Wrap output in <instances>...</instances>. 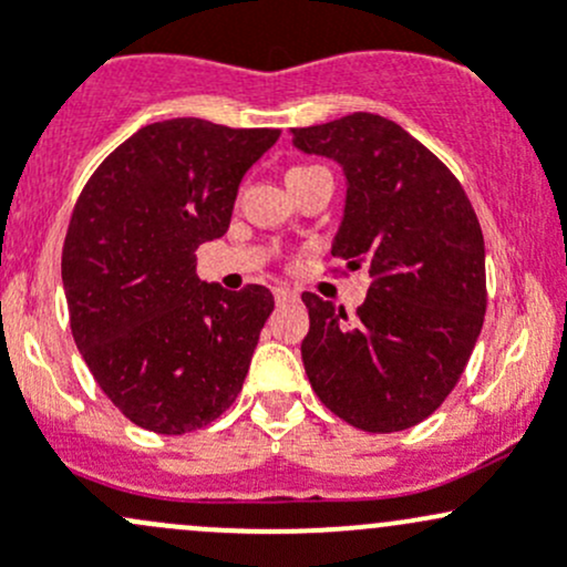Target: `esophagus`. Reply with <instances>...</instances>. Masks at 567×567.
<instances>
[{
  "mask_svg": "<svg viewBox=\"0 0 567 567\" xmlns=\"http://www.w3.org/2000/svg\"><path fill=\"white\" fill-rule=\"evenodd\" d=\"M300 300L295 289H286V286H276V302L278 306H291V302Z\"/></svg>",
  "mask_w": 567,
  "mask_h": 567,
  "instance_id": "obj_1",
  "label": "esophagus"
}]
</instances>
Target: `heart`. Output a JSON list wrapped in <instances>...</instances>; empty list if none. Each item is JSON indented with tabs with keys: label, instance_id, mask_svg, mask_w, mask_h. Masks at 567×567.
<instances>
[{
	"label": "heart",
	"instance_id": "obj_1",
	"mask_svg": "<svg viewBox=\"0 0 567 567\" xmlns=\"http://www.w3.org/2000/svg\"><path fill=\"white\" fill-rule=\"evenodd\" d=\"M295 169H302V167H295ZM289 173H291V169H289Z\"/></svg>",
	"mask_w": 567,
	"mask_h": 567
}]
</instances>
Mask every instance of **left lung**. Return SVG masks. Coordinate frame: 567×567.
Wrapping results in <instances>:
<instances>
[{"instance_id":"obj_1","label":"left lung","mask_w":567,"mask_h":567,"mask_svg":"<svg viewBox=\"0 0 567 567\" xmlns=\"http://www.w3.org/2000/svg\"><path fill=\"white\" fill-rule=\"evenodd\" d=\"M291 145L343 169L332 257L370 276L357 319L302 295L310 386L359 430L413 427L456 386L484 324V235L471 199L446 164L383 115L291 130Z\"/></svg>"}]
</instances>
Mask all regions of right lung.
<instances>
[{
    "label": "right lung",
    "instance_id": "right-lung-1",
    "mask_svg": "<svg viewBox=\"0 0 567 567\" xmlns=\"http://www.w3.org/2000/svg\"><path fill=\"white\" fill-rule=\"evenodd\" d=\"M278 130L173 118L137 130L96 167L62 251L72 338L126 419L184 435L221 416L246 381L270 289L197 278L229 229L237 186Z\"/></svg>",
    "mask_w": 567,
    "mask_h": 567
}]
</instances>
